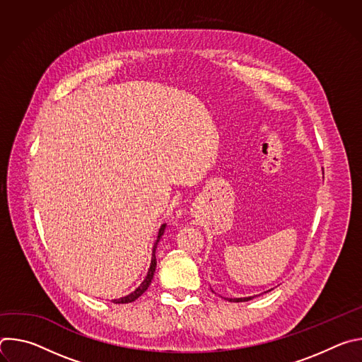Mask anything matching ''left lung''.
<instances>
[{
    "mask_svg": "<svg viewBox=\"0 0 362 362\" xmlns=\"http://www.w3.org/2000/svg\"><path fill=\"white\" fill-rule=\"evenodd\" d=\"M271 291V289H269ZM269 291H267V292H269ZM256 295H253V296H246V298H226L228 300H230V302H246V300H250V299H253Z\"/></svg>",
    "mask_w": 362,
    "mask_h": 362,
    "instance_id": "8db88e82",
    "label": "left lung"
}]
</instances>
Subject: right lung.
Masks as SVG:
<instances>
[{
  "label": "right lung",
  "instance_id": "obj_1",
  "mask_svg": "<svg viewBox=\"0 0 362 362\" xmlns=\"http://www.w3.org/2000/svg\"><path fill=\"white\" fill-rule=\"evenodd\" d=\"M165 229H166V223H163V225L160 226V229H159L158 239H156V242H154V246H153V249H151V262H150V268H148L147 275H146V278L143 279V282H141L132 293H129V295H126V296H122V298H119V299H113L112 302H115V303H129V302L136 300L139 296H141V295L147 291V288L150 286L151 279H153V276H154V272H156V265H158V262H156V249H158V243H159L162 235L165 233Z\"/></svg>",
  "mask_w": 362,
  "mask_h": 362
}]
</instances>
